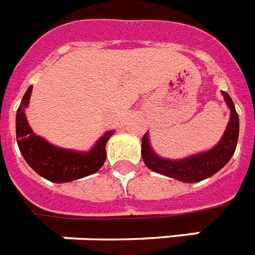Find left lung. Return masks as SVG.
Masks as SVG:
<instances>
[{
    "mask_svg": "<svg viewBox=\"0 0 255 255\" xmlns=\"http://www.w3.org/2000/svg\"><path fill=\"white\" fill-rule=\"evenodd\" d=\"M223 96L231 109V121L228 124L227 130L220 140V143L216 147L203 154L189 156L187 159H163L151 150L148 143L147 133H146L142 138V158H143L144 164L155 172L185 183L200 182L221 170L236 151L238 130H240V120H238L237 112L234 109V104L231 96L227 92H223Z\"/></svg>",
    "mask_w": 255,
    "mask_h": 255,
    "instance_id": "obj_1",
    "label": "left lung"
}]
</instances>
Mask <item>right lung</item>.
<instances>
[{
  "label": "right lung",
  "instance_id": "obj_1",
  "mask_svg": "<svg viewBox=\"0 0 255 255\" xmlns=\"http://www.w3.org/2000/svg\"><path fill=\"white\" fill-rule=\"evenodd\" d=\"M31 91L32 87H28L15 118L18 147L28 166L42 178L54 183L71 182L99 171L107 159L105 144L113 130L105 133L88 152H76L52 146L34 134L24 117L23 108L28 105Z\"/></svg>",
  "mask_w": 255,
  "mask_h": 255
}]
</instances>
